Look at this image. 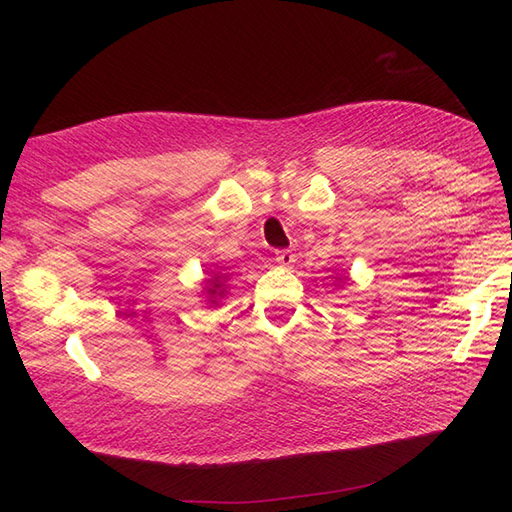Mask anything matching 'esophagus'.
Masks as SVG:
<instances>
[{
  "label": "esophagus",
  "mask_w": 512,
  "mask_h": 512,
  "mask_svg": "<svg viewBox=\"0 0 512 512\" xmlns=\"http://www.w3.org/2000/svg\"><path fill=\"white\" fill-rule=\"evenodd\" d=\"M273 260L277 262V265H282V267H290L292 262H294V254H292L290 250H277Z\"/></svg>",
  "instance_id": "obj_1"
}]
</instances>
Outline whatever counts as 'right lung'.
Returning a JSON list of instances; mask_svg holds the SVG:
<instances>
[{"instance_id":"1","label":"right lung","mask_w":512,"mask_h":512,"mask_svg":"<svg viewBox=\"0 0 512 512\" xmlns=\"http://www.w3.org/2000/svg\"><path fill=\"white\" fill-rule=\"evenodd\" d=\"M222 282V275H215V286L213 288H209V292L213 294V297H222V294H224V290H220V284Z\"/></svg>"}]
</instances>
